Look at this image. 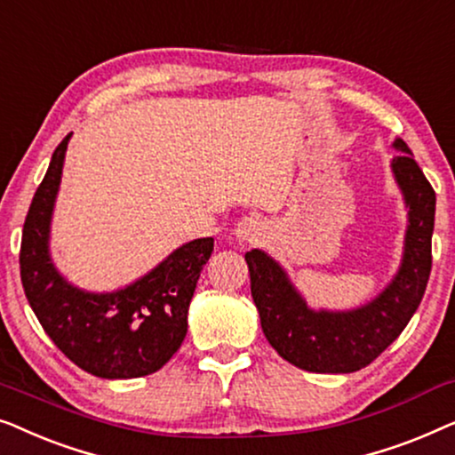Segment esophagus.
<instances>
[{
  "mask_svg": "<svg viewBox=\"0 0 455 455\" xmlns=\"http://www.w3.org/2000/svg\"><path fill=\"white\" fill-rule=\"evenodd\" d=\"M235 238L240 242H259L260 235H263V223L259 220H254V217H244V220L238 221V226H235Z\"/></svg>",
  "mask_w": 455,
  "mask_h": 455,
  "instance_id": "obj_1",
  "label": "esophagus"
}]
</instances>
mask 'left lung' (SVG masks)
Masks as SVG:
<instances>
[{
	"label": "left lung",
	"instance_id": "1",
	"mask_svg": "<svg viewBox=\"0 0 455 455\" xmlns=\"http://www.w3.org/2000/svg\"><path fill=\"white\" fill-rule=\"evenodd\" d=\"M400 155L391 161L395 182L408 207L400 271L364 307L333 313L313 310L285 271L263 251L246 252L251 291L260 327L279 356L308 372H354L371 364L394 344L419 308L431 275L435 190L406 142L395 139Z\"/></svg>",
	"mask_w": 455,
	"mask_h": 455
}]
</instances>
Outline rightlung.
Here are the masks:
<instances>
[{
    "mask_svg": "<svg viewBox=\"0 0 455 455\" xmlns=\"http://www.w3.org/2000/svg\"><path fill=\"white\" fill-rule=\"evenodd\" d=\"M68 134L30 203L20 244V279L36 319L80 369L101 379H134L159 371L188 329V307L213 238L173 251L145 277L109 294L74 288L49 257V226L60 190Z\"/></svg>",
    "mask_w": 455,
    "mask_h": 455,
    "instance_id": "obj_1",
    "label": "right lung"
}]
</instances>
